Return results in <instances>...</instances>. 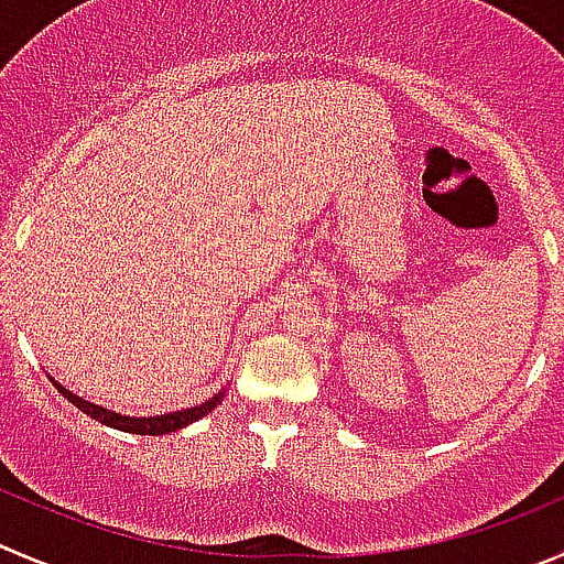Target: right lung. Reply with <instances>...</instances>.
<instances>
[{
	"instance_id": "obj_1",
	"label": "right lung",
	"mask_w": 564,
	"mask_h": 564,
	"mask_svg": "<svg viewBox=\"0 0 564 564\" xmlns=\"http://www.w3.org/2000/svg\"><path fill=\"white\" fill-rule=\"evenodd\" d=\"M57 386V382H54ZM57 391L63 393L65 399H68L70 404H76V408L82 410V413H87L90 419L101 421V424H107V427H115V430H123V433H134V435H165V433H176V430L187 427V424H193V421L204 419L206 413H212V410L217 408V404L223 402V397L226 393H215V397L209 399V402L198 404V408H187V410H176V413H167V415H151V419H131V415H120V413H112V410H104L98 408V404L93 402H85V399H79L76 393H70L68 388L57 386Z\"/></svg>"
}]
</instances>
